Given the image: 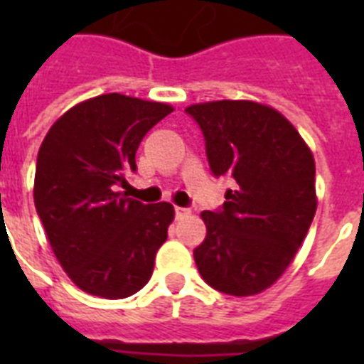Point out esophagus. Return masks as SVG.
I'll return each instance as SVG.
<instances>
[{
    "mask_svg": "<svg viewBox=\"0 0 364 364\" xmlns=\"http://www.w3.org/2000/svg\"><path fill=\"white\" fill-rule=\"evenodd\" d=\"M191 213V210L188 208H181V205H176V217L177 219H181V217L188 215Z\"/></svg>",
    "mask_w": 364,
    "mask_h": 364,
    "instance_id": "34e87169",
    "label": "esophagus"
}]
</instances>
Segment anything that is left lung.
Returning a JSON list of instances; mask_svg holds the SVG:
<instances>
[{
  "mask_svg": "<svg viewBox=\"0 0 364 364\" xmlns=\"http://www.w3.org/2000/svg\"><path fill=\"white\" fill-rule=\"evenodd\" d=\"M215 176L228 173L221 211H202L205 240L194 249L204 282L251 296L272 287L293 262L317 210L316 160L277 109L253 100L188 105Z\"/></svg>",
  "mask_w": 364,
  "mask_h": 364,
  "instance_id": "8db88e82",
  "label": "left lung"
}]
</instances>
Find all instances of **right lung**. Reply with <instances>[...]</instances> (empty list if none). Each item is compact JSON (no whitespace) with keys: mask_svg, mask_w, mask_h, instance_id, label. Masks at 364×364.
Listing matches in <instances>:
<instances>
[{"mask_svg":"<svg viewBox=\"0 0 364 364\" xmlns=\"http://www.w3.org/2000/svg\"><path fill=\"white\" fill-rule=\"evenodd\" d=\"M173 107L102 94L68 109L37 153L33 202L48 243L77 287L126 299L151 279L173 205L141 204L119 191L136 171L143 136Z\"/></svg>","mask_w":364,"mask_h":364,"instance_id":"1","label":"right lung"}]
</instances>
